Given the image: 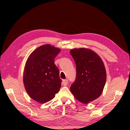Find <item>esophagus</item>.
<instances>
[{"instance_id": "esophagus-1", "label": "esophagus", "mask_w": 130, "mask_h": 130, "mask_svg": "<svg viewBox=\"0 0 130 130\" xmlns=\"http://www.w3.org/2000/svg\"><path fill=\"white\" fill-rule=\"evenodd\" d=\"M67 84H68V80H67V79L63 80V85H64V86H66Z\"/></svg>"}]
</instances>
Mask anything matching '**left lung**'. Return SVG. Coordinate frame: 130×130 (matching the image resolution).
Here are the masks:
<instances>
[{"label": "left lung", "instance_id": "obj_1", "mask_svg": "<svg viewBox=\"0 0 130 130\" xmlns=\"http://www.w3.org/2000/svg\"><path fill=\"white\" fill-rule=\"evenodd\" d=\"M70 53L76 66V80L70 89L76 99L88 104L102 93L106 80L104 64L100 57L90 49L74 48Z\"/></svg>", "mask_w": 130, "mask_h": 130}]
</instances>
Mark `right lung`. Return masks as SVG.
<instances>
[{
	"mask_svg": "<svg viewBox=\"0 0 130 130\" xmlns=\"http://www.w3.org/2000/svg\"><path fill=\"white\" fill-rule=\"evenodd\" d=\"M60 49L45 44L30 54L24 72V84L31 98L41 104L47 102L59 92L61 79L54 58Z\"/></svg>",
	"mask_w": 130,
	"mask_h": 130,
	"instance_id": "add662e5",
	"label": "right lung"
}]
</instances>
